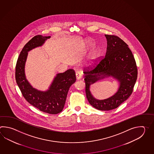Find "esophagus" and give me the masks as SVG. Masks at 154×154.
<instances>
[{
    "label": "esophagus",
    "instance_id": "34e87169",
    "mask_svg": "<svg viewBox=\"0 0 154 154\" xmlns=\"http://www.w3.org/2000/svg\"><path fill=\"white\" fill-rule=\"evenodd\" d=\"M82 75L80 72H76V78L77 80L80 79L82 78Z\"/></svg>",
    "mask_w": 154,
    "mask_h": 154
}]
</instances>
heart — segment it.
<instances>
[{
	"label": "heart",
	"instance_id": "heart-1",
	"mask_svg": "<svg viewBox=\"0 0 154 154\" xmlns=\"http://www.w3.org/2000/svg\"><path fill=\"white\" fill-rule=\"evenodd\" d=\"M96 55H97V52H92L90 54L88 58L90 59H91V60H92V59L95 58Z\"/></svg>",
	"mask_w": 154,
	"mask_h": 154
}]
</instances>
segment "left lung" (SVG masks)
<instances>
[{
  "mask_svg": "<svg viewBox=\"0 0 154 154\" xmlns=\"http://www.w3.org/2000/svg\"><path fill=\"white\" fill-rule=\"evenodd\" d=\"M107 47L105 56L96 66L84 72L85 92L88 102L101 111L117 108L128 99L133 91L137 81V69L134 56L128 45L119 37L105 35ZM97 60H96L95 62ZM112 76L120 82L118 91L111 98L99 100L94 98L89 91L90 85L100 79Z\"/></svg>",
  "mask_w": 154,
  "mask_h": 154,
  "instance_id": "8db88e82",
  "label": "left lung"
}]
</instances>
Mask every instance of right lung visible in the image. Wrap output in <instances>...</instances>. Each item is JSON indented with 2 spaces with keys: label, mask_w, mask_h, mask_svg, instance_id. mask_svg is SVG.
<instances>
[{
  "label": "right lung",
  "mask_w": 154,
  "mask_h": 154,
  "mask_svg": "<svg viewBox=\"0 0 154 154\" xmlns=\"http://www.w3.org/2000/svg\"><path fill=\"white\" fill-rule=\"evenodd\" d=\"M50 36L36 35L23 47L17 60L15 79L20 91L26 101L41 111L52 115L62 111L66 103L69 88L76 81L74 69H68L63 73L57 74L49 89L41 91L33 88L26 80L25 65L28 52L37 47L41 46Z\"/></svg>",
  "instance_id": "right-lung-1"
}]
</instances>
